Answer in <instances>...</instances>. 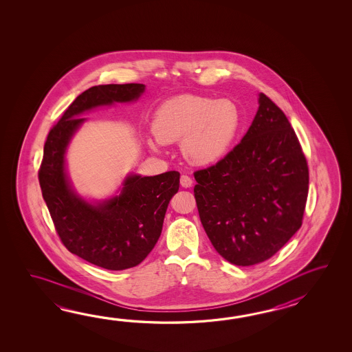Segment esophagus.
Wrapping results in <instances>:
<instances>
[{"label": "esophagus", "mask_w": 352, "mask_h": 352, "mask_svg": "<svg viewBox=\"0 0 352 352\" xmlns=\"http://www.w3.org/2000/svg\"><path fill=\"white\" fill-rule=\"evenodd\" d=\"M179 184H181V186L185 187H191L192 186V179L190 177V176H187V175H181V179H179Z\"/></svg>", "instance_id": "1"}]
</instances>
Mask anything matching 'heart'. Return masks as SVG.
<instances>
[{
  "instance_id": "heart-1",
  "label": "heart",
  "mask_w": 352,
  "mask_h": 352,
  "mask_svg": "<svg viewBox=\"0 0 352 352\" xmlns=\"http://www.w3.org/2000/svg\"><path fill=\"white\" fill-rule=\"evenodd\" d=\"M241 128V113L232 100L184 94L158 108L151 147L181 142L184 156L195 165L217 164L232 151Z\"/></svg>"
}]
</instances>
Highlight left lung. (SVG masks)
I'll return each instance as SVG.
<instances>
[{"label": "left lung", "instance_id": "obj_1", "mask_svg": "<svg viewBox=\"0 0 352 352\" xmlns=\"http://www.w3.org/2000/svg\"><path fill=\"white\" fill-rule=\"evenodd\" d=\"M194 176L202 226L232 264L270 259L302 225L307 160L285 113L263 93L247 135L217 165Z\"/></svg>", "mask_w": 352, "mask_h": 352}]
</instances>
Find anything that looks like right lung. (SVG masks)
<instances>
[{
    "instance_id": "add662e5",
    "label": "right lung",
    "mask_w": 352,
    "mask_h": 352,
    "mask_svg": "<svg viewBox=\"0 0 352 352\" xmlns=\"http://www.w3.org/2000/svg\"><path fill=\"white\" fill-rule=\"evenodd\" d=\"M144 88L131 82L82 91L50 129L38 170L43 197L61 243L70 253L104 270H128L150 254L162 232L168 202L179 191V173L131 175L118 196L93 205L72 190L65 173V151L85 120L82 113L114 102L137 100Z\"/></svg>"
}]
</instances>
